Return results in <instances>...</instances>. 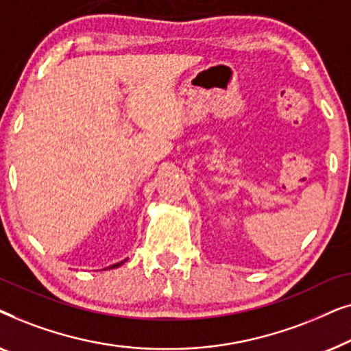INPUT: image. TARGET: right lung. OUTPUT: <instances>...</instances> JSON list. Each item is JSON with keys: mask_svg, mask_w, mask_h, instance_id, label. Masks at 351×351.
Wrapping results in <instances>:
<instances>
[{"mask_svg": "<svg viewBox=\"0 0 351 351\" xmlns=\"http://www.w3.org/2000/svg\"><path fill=\"white\" fill-rule=\"evenodd\" d=\"M124 262H126V261H123V262H118V263H113V265H110L108 268H117V267H121ZM105 270H107V268H105Z\"/></svg>", "mask_w": 351, "mask_h": 351, "instance_id": "obj_1", "label": "right lung"}]
</instances>
